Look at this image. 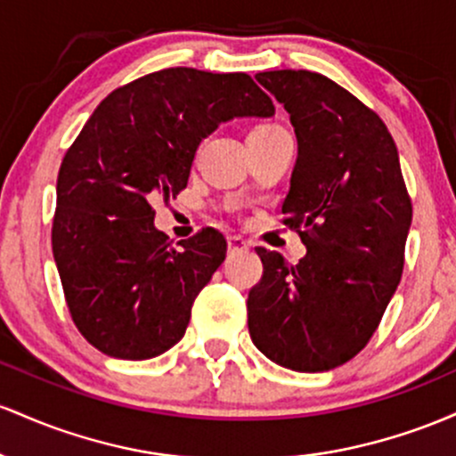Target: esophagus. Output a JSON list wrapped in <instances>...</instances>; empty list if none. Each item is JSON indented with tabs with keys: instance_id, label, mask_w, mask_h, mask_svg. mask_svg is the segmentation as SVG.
Instances as JSON below:
<instances>
[{
	"instance_id": "1",
	"label": "esophagus",
	"mask_w": 456,
	"mask_h": 456,
	"mask_svg": "<svg viewBox=\"0 0 456 456\" xmlns=\"http://www.w3.org/2000/svg\"><path fill=\"white\" fill-rule=\"evenodd\" d=\"M249 245L245 241L243 237H228V252L230 254H237V252H245Z\"/></svg>"
}]
</instances>
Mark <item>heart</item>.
Listing matches in <instances>:
<instances>
[{"label": "heart", "instance_id": "heart-1", "mask_svg": "<svg viewBox=\"0 0 456 456\" xmlns=\"http://www.w3.org/2000/svg\"><path fill=\"white\" fill-rule=\"evenodd\" d=\"M258 129H267V126H258Z\"/></svg>", "mask_w": 456, "mask_h": 456}]
</instances>
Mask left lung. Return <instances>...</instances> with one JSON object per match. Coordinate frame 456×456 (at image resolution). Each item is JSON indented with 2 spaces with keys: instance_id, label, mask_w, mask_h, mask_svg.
Listing matches in <instances>:
<instances>
[{
  "instance_id": "obj_1",
  "label": "left lung",
  "mask_w": 456,
  "mask_h": 456,
  "mask_svg": "<svg viewBox=\"0 0 456 456\" xmlns=\"http://www.w3.org/2000/svg\"><path fill=\"white\" fill-rule=\"evenodd\" d=\"M258 84L289 111L297 163L284 224L305 245L299 265L258 248L249 290L256 349L297 372H325L366 346L403 273L411 200L390 131L336 81L267 70Z\"/></svg>"
}]
</instances>
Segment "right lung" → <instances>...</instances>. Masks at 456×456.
Instances as JSON below:
<instances>
[{
  "label": "right lung",
  "instance_id": "1",
  "mask_svg": "<svg viewBox=\"0 0 456 456\" xmlns=\"http://www.w3.org/2000/svg\"><path fill=\"white\" fill-rule=\"evenodd\" d=\"M273 114L249 75L181 66L140 77L96 107L60 166L51 232L70 316L92 346L151 360L185 336L226 239L207 228L172 248L151 202L187 187L198 146L222 122Z\"/></svg>",
  "mask_w": 456,
  "mask_h": 456
}]
</instances>
